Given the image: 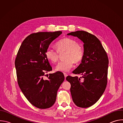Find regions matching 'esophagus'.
<instances>
[{
	"mask_svg": "<svg viewBox=\"0 0 123 123\" xmlns=\"http://www.w3.org/2000/svg\"><path fill=\"white\" fill-rule=\"evenodd\" d=\"M64 76H65V78L66 79V77L68 76V75H67V74H66V73H64Z\"/></svg>",
	"mask_w": 123,
	"mask_h": 123,
	"instance_id": "obj_1",
	"label": "esophagus"
}]
</instances>
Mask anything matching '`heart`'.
<instances>
[{"instance_id": "obj_1", "label": "heart", "mask_w": 123, "mask_h": 123, "mask_svg": "<svg viewBox=\"0 0 123 123\" xmlns=\"http://www.w3.org/2000/svg\"><path fill=\"white\" fill-rule=\"evenodd\" d=\"M57 49L49 48L46 51L47 58L52 63L58 61L60 53L66 51L64 60L60 61L56 66V70L62 72H68L74 66V62H81L84 56L83 47L74 39L68 37L62 38L56 44Z\"/></svg>"}]
</instances>
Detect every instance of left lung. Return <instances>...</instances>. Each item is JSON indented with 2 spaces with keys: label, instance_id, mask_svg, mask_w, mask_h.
Returning a JSON list of instances; mask_svg holds the SVG:
<instances>
[{
  "label": "left lung",
  "instance_id": "obj_1",
  "mask_svg": "<svg viewBox=\"0 0 123 123\" xmlns=\"http://www.w3.org/2000/svg\"><path fill=\"white\" fill-rule=\"evenodd\" d=\"M76 37L84 42V56L79 66L73 72L82 75L68 76L66 80L71 84L70 91L73 100L80 108L91 107L100 99L106 89L109 59L100 40L93 34L84 31L67 34Z\"/></svg>",
  "mask_w": 123,
  "mask_h": 123
}]
</instances>
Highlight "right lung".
<instances>
[{"label": "right lung", "mask_w": 123, "mask_h": 123, "mask_svg": "<svg viewBox=\"0 0 123 123\" xmlns=\"http://www.w3.org/2000/svg\"><path fill=\"white\" fill-rule=\"evenodd\" d=\"M62 31L38 32L30 34L23 41L15 60L17 83L24 96L38 109L51 107L55 101L57 91L64 80L63 74L52 71L46 51Z\"/></svg>", "instance_id": "right-lung-1"}]
</instances>
